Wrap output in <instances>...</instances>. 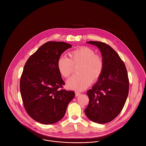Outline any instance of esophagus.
<instances>
[{
	"label": "esophagus",
	"mask_w": 146,
	"mask_h": 146,
	"mask_svg": "<svg viewBox=\"0 0 146 146\" xmlns=\"http://www.w3.org/2000/svg\"><path fill=\"white\" fill-rule=\"evenodd\" d=\"M81 94V93H80V92H75V96H76V97H78V96H79Z\"/></svg>",
	"instance_id": "obj_1"
}]
</instances>
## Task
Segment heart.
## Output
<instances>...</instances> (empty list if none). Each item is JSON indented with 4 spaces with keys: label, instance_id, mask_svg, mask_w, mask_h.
<instances>
[{
    "label": "heart",
    "instance_id": "heart-1",
    "mask_svg": "<svg viewBox=\"0 0 146 146\" xmlns=\"http://www.w3.org/2000/svg\"><path fill=\"white\" fill-rule=\"evenodd\" d=\"M70 59L61 56L57 61V68L64 78L72 73L74 66H79L78 75L72 76L67 82V86L71 89L83 90L92 82H97L101 76L104 62L100 54H95L94 50L88 46L78 48L70 53Z\"/></svg>",
    "mask_w": 146,
    "mask_h": 146
}]
</instances>
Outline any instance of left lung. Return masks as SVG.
<instances>
[{
  "label": "left lung",
  "instance_id": "1",
  "mask_svg": "<svg viewBox=\"0 0 146 146\" xmlns=\"http://www.w3.org/2000/svg\"><path fill=\"white\" fill-rule=\"evenodd\" d=\"M87 42L100 49L104 68L98 81L87 92L89 102L84 111L91 121L105 124L116 118L124 106L129 86L127 70L119 54L110 45L101 42Z\"/></svg>",
  "mask_w": 146,
  "mask_h": 146
}]
</instances>
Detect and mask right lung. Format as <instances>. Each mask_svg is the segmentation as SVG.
Wrapping results in <instances>:
<instances>
[{"label":"right lung","mask_w":146,"mask_h":146,"mask_svg":"<svg viewBox=\"0 0 146 146\" xmlns=\"http://www.w3.org/2000/svg\"><path fill=\"white\" fill-rule=\"evenodd\" d=\"M72 46L63 42H48L27 60L20 79L24 107L37 122L52 124L62 119L73 91L61 89L64 82L57 68L61 54Z\"/></svg>","instance_id":"obj_1"}]
</instances>
